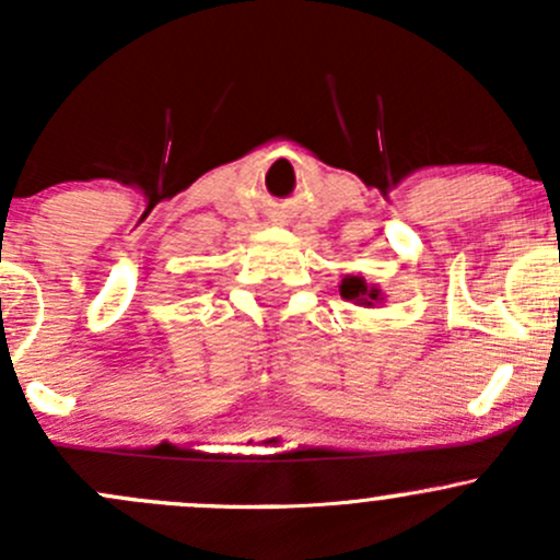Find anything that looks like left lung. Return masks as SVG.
<instances>
[{"instance_id":"left-lung-1","label":"left lung","mask_w":560,"mask_h":560,"mask_svg":"<svg viewBox=\"0 0 560 560\" xmlns=\"http://www.w3.org/2000/svg\"><path fill=\"white\" fill-rule=\"evenodd\" d=\"M341 298L360 303V306H371V301L380 298V290H369L360 276H347V279L341 281Z\"/></svg>"}]
</instances>
